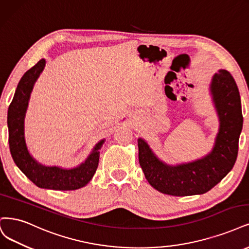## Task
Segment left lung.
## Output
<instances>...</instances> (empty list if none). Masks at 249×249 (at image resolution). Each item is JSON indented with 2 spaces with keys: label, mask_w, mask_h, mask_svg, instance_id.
Instances as JSON below:
<instances>
[{
  "label": "left lung",
  "mask_w": 249,
  "mask_h": 249,
  "mask_svg": "<svg viewBox=\"0 0 249 249\" xmlns=\"http://www.w3.org/2000/svg\"><path fill=\"white\" fill-rule=\"evenodd\" d=\"M209 93L219 127L210 152L193 161L169 165L158 158L143 138H138L139 162L145 178L157 191L177 196L202 195L220 182L233 169L238 154L243 116L237 84L226 70L214 74Z\"/></svg>",
  "instance_id": "1"
}]
</instances>
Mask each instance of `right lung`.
<instances>
[{
    "instance_id": "1",
    "label": "right lung",
    "mask_w": 249,
    "mask_h": 249,
    "mask_svg": "<svg viewBox=\"0 0 249 249\" xmlns=\"http://www.w3.org/2000/svg\"><path fill=\"white\" fill-rule=\"evenodd\" d=\"M44 58L23 74L17 85L13 100L8 108L9 147L16 166L38 187L53 191H74L87 185L95 175L99 165L100 149L105 138L100 140L89 157L80 165L73 168L46 166L39 162L30 153L24 135V119L27 114L34 85L44 70Z\"/></svg>"
}]
</instances>
